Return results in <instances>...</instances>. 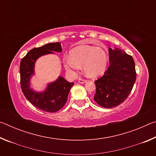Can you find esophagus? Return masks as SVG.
Wrapping results in <instances>:
<instances>
[{
    "mask_svg": "<svg viewBox=\"0 0 156 156\" xmlns=\"http://www.w3.org/2000/svg\"><path fill=\"white\" fill-rule=\"evenodd\" d=\"M78 83H81V84H84V83H87V80H84V79H83V78H79L78 79Z\"/></svg>",
    "mask_w": 156,
    "mask_h": 156,
    "instance_id": "1",
    "label": "esophagus"
}]
</instances>
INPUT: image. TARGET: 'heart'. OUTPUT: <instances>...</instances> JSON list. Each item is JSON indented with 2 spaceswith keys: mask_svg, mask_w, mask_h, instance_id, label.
Here are the masks:
<instances>
[{
  "mask_svg": "<svg viewBox=\"0 0 156 156\" xmlns=\"http://www.w3.org/2000/svg\"><path fill=\"white\" fill-rule=\"evenodd\" d=\"M64 66L67 72L74 75L83 68L84 74L90 78H96L105 72L108 57L106 51L100 47L80 45L73 48L69 56L64 58Z\"/></svg>",
  "mask_w": 156,
  "mask_h": 156,
  "instance_id": "heart-1",
  "label": "heart"
}]
</instances>
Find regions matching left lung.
Listing matches in <instances>:
<instances>
[{
  "label": "left lung",
  "mask_w": 156,
  "mask_h": 156,
  "mask_svg": "<svg viewBox=\"0 0 156 156\" xmlns=\"http://www.w3.org/2000/svg\"><path fill=\"white\" fill-rule=\"evenodd\" d=\"M109 63L104 76L95 81L94 99L105 108H113L125 101L136 82L135 62L132 56L122 49L109 47Z\"/></svg>",
  "instance_id": "obj_1"
}]
</instances>
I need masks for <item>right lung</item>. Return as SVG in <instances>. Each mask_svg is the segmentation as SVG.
Listing matches in <instances>:
<instances>
[{"mask_svg":"<svg viewBox=\"0 0 156 156\" xmlns=\"http://www.w3.org/2000/svg\"><path fill=\"white\" fill-rule=\"evenodd\" d=\"M62 52L60 43H47L29 51L20 62V74L22 91L29 101L38 109L47 112H56L65 105L73 83H69L59 76L56 80L49 83L44 90L38 91L31 87V79L35 75V64L39 58L47 54Z\"/></svg>","mask_w":156,"mask_h":156,"instance_id":"1","label":"right lung"}]
</instances>
